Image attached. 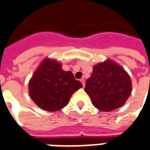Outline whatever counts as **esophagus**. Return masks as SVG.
I'll list each match as a JSON object with an SVG mask.
<instances>
[{
    "label": "esophagus",
    "mask_w": 150,
    "mask_h": 150,
    "mask_svg": "<svg viewBox=\"0 0 150 150\" xmlns=\"http://www.w3.org/2000/svg\"><path fill=\"white\" fill-rule=\"evenodd\" d=\"M80 81H81L83 86L84 87V86H85V79H80Z\"/></svg>",
    "instance_id": "1"
}]
</instances>
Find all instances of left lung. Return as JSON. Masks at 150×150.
<instances>
[{
  "label": "left lung",
  "mask_w": 150,
  "mask_h": 150,
  "mask_svg": "<svg viewBox=\"0 0 150 150\" xmlns=\"http://www.w3.org/2000/svg\"><path fill=\"white\" fill-rule=\"evenodd\" d=\"M84 90L95 107L110 112L125 104L131 94L132 83L120 66L107 60L95 66Z\"/></svg>",
  "instance_id": "8db88e82"
}]
</instances>
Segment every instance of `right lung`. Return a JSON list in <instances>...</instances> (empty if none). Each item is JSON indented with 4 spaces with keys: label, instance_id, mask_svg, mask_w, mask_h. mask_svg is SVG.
Segmentation results:
<instances>
[{
    "label": "right lung",
    "instance_id": "add662e5",
    "mask_svg": "<svg viewBox=\"0 0 150 150\" xmlns=\"http://www.w3.org/2000/svg\"><path fill=\"white\" fill-rule=\"evenodd\" d=\"M83 87L61 63L47 59L32 76L29 83L31 99L43 110L54 112L67 106L72 94Z\"/></svg>",
    "mask_w": 150,
    "mask_h": 150
}]
</instances>
